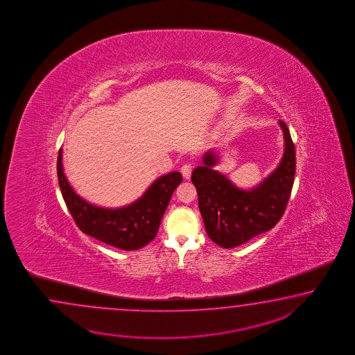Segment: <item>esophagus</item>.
Returning a JSON list of instances; mask_svg holds the SVG:
<instances>
[{
	"instance_id": "esophagus-1",
	"label": "esophagus",
	"mask_w": 355,
	"mask_h": 355,
	"mask_svg": "<svg viewBox=\"0 0 355 355\" xmlns=\"http://www.w3.org/2000/svg\"><path fill=\"white\" fill-rule=\"evenodd\" d=\"M191 170H193V166H191L190 164H185V165H182V167H181V174L184 176V179H190V176H191Z\"/></svg>"
}]
</instances>
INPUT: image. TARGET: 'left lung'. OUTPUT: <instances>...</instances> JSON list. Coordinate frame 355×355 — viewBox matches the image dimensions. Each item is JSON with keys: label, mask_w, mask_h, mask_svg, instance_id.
<instances>
[{"label": "left lung", "mask_w": 355, "mask_h": 355, "mask_svg": "<svg viewBox=\"0 0 355 355\" xmlns=\"http://www.w3.org/2000/svg\"><path fill=\"white\" fill-rule=\"evenodd\" d=\"M278 124L284 139L283 156L279 165L255 187L239 188L217 171L219 156L214 148L204 153L203 164L191 174L205 231L220 248L232 249L272 230L286 211L295 182V151L286 123Z\"/></svg>", "instance_id": "1"}]
</instances>
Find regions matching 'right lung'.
<instances>
[{
  "mask_svg": "<svg viewBox=\"0 0 355 355\" xmlns=\"http://www.w3.org/2000/svg\"><path fill=\"white\" fill-rule=\"evenodd\" d=\"M62 159L60 148L57 161L58 182L76 225L83 234L125 251L141 249L156 237L173 193L182 180L179 171L162 175L135 202L119 208H104L89 203L76 193L64 174Z\"/></svg>",
  "mask_w": 355,
  "mask_h": 355,
  "instance_id": "obj_1",
  "label": "right lung"
}]
</instances>
